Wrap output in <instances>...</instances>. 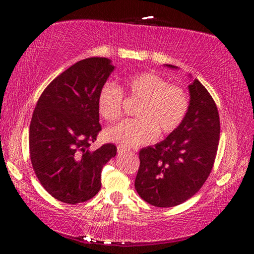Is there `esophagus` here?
Wrapping results in <instances>:
<instances>
[{
    "label": "esophagus",
    "instance_id": "1",
    "mask_svg": "<svg viewBox=\"0 0 254 254\" xmlns=\"http://www.w3.org/2000/svg\"><path fill=\"white\" fill-rule=\"evenodd\" d=\"M117 149H118V153H119V154H124V153H127V148L122 147V145H119Z\"/></svg>",
    "mask_w": 254,
    "mask_h": 254
}]
</instances>
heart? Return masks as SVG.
<instances>
[{"label":"heart","mask_w":254,"mask_h":254,"mask_svg":"<svg viewBox=\"0 0 254 254\" xmlns=\"http://www.w3.org/2000/svg\"><path fill=\"white\" fill-rule=\"evenodd\" d=\"M125 93L139 103L137 118L119 123L106 131L110 141L123 147H138L155 139L157 132L167 135L180 127L190 107L186 90L151 71L139 72L125 81ZM124 92L119 84L106 82L98 97V110L105 121L113 123L123 116Z\"/></svg>","instance_id":"1"}]
</instances>
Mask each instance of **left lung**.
Listing matches in <instances>:
<instances>
[{
  "label": "left lung",
  "mask_w": 254,
  "mask_h": 254,
  "mask_svg": "<svg viewBox=\"0 0 254 254\" xmlns=\"http://www.w3.org/2000/svg\"><path fill=\"white\" fill-rule=\"evenodd\" d=\"M189 90L190 107L180 127L160 143L139 150L135 189L142 199L157 208L179 205L194 196L216 157L220 141L216 104L197 78Z\"/></svg>",
  "instance_id": "8db88e82"
}]
</instances>
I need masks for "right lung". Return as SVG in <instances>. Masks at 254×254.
Returning <instances> with one entry per match:
<instances>
[{
    "label": "right lung",
    "mask_w": 254,
    "mask_h": 254,
    "mask_svg": "<svg viewBox=\"0 0 254 254\" xmlns=\"http://www.w3.org/2000/svg\"><path fill=\"white\" fill-rule=\"evenodd\" d=\"M115 66L109 58L72 64L44 89L30 125L32 167L43 188L63 203L86 202L101 188V171L116 156L112 143L90 150L97 139L98 97Z\"/></svg>",
    "instance_id": "1"
}]
</instances>
